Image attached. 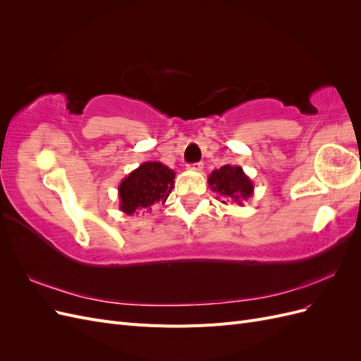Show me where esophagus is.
I'll list each match as a JSON object with an SVG mask.
<instances>
[{"instance_id":"1","label":"esophagus","mask_w":361,"mask_h":361,"mask_svg":"<svg viewBox=\"0 0 361 361\" xmlns=\"http://www.w3.org/2000/svg\"><path fill=\"white\" fill-rule=\"evenodd\" d=\"M190 169H191V170H195V171H202V170H203V162H195V164H191Z\"/></svg>"}]
</instances>
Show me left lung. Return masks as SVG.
<instances>
[{"instance_id":"1","label":"left lung","mask_w":361,"mask_h":361,"mask_svg":"<svg viewBox=\"0 0 361 361\" xmlns=\"http://www.w3.org/2000/svg\"><path fill=\"white\" fill-rule=\"evenodd\" d=\"M211 191L216 192V199H221V203L227 202L243 206L255 192V185L239 166H226L214 170L207 178Z\"/></svg>"}]
</instances>
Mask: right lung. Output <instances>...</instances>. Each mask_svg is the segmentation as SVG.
I'll use <instances>...</instances> for the list:
<instances>
[{
    "label": "right lung",
    "instance_id": "right-lung-1",
    "mask_svg": "<svg viewBox=\"0 0 361 361\" xmlns=\"http://www.w3.org/2000/svg\"><path fill=\"white\" fill-rule=\"evenodd\" d=\"M174 173L162 162H143L118 185V209L126 215L164 204L174 188Z\"/></svg>",
    "mask_w": 361,
    "mask_h": 361
}]
</instances>
